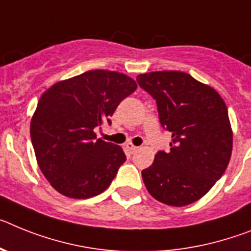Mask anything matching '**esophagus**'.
<instances>
[{"mask_svg":"<svg viewBox=\"0 0 251 251\" xmlns=\"http://www.w3.org/2000/svg\"><path fill=\"white\" fill-rule=\"evenodd\" d=\"M125 148H126V150H127V151H130V152H134V151H136V150H138V147H135L132 143H126Z\"/></svg>","mask_w":251,"mask_h":251,"instance_id":"esophagus-1","label":"esophagus"}]
</instances>
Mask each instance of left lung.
I'll use <instances>...</instances> for the list:
<instances>
[{
  "label": "left lung",
  "mask_w": 251,
  "mask_h": 251,
  "mask_svg": "<svg viewBox=\"0 0 251 251\" xmlns=\"http://www.w3.org/2000/svg\"><path fill=\"white\" fill-rule=\"evenodd\" d=\"M154 97L159 120L172 132L171 150L159 151L141 172L156 201L182 207L203 197L221 178L232 151L227 107L216 89L179 71L139 74Z\"/></svg>",
  "instance_id": "obj_1"
}]
</instances>
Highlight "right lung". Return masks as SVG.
<instances>
[{
	"label": "right lung",
	"instance_id": "right-lung-1",
	"mask_svg": "<svg viewBox=\"0 0 251 251\" xmlns=\"http://www.w3.org/2000/svg\"><path fill=\"white\" fill-rule=\"evenodd\" d=\"M138 84L124 73L96 69L59 80L41 95L30 124L40 171L60 195L86 200L107 189L126 160L123 148L96 139L95 127Z\"/></svg>",
	"mask_w": 251,
	"mask_h": 251
}]
</instances>
